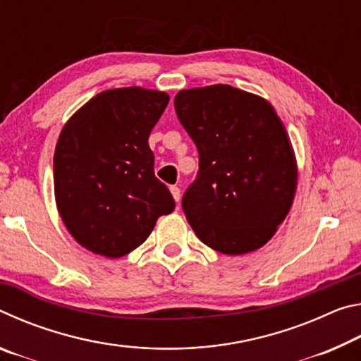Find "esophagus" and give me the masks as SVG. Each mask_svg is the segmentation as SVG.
<instances>
[{"instance_id": "esophagus-1", "label": "esophagus", "mask_w": 361, "mask_h": 361, "mask_svg": "<svg viewBox=\"0 0 361 361\" xmlns=\"http://www.w3.org/2000/svg\"><path fill=\"white\" fill-rule=\"evenodd\" d=\"M170 192H172L175 202H180L181 199V192H180V188L178 186H170Z\"/></svg>"}]
</instances>
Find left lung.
<instances>
[{
	"label": "left lung",
	"instance_id": "obj_1",
	"mask_svg": "<svg viewBox=\"0 0 361 361\" xmlns=\"http://www.w3.org/2000/svg\"><path fill=\"white\" fill-rule=\"evenodd\" d=\"M175 111L199 152L181 207L195 235L243 255L276 234L296 191L288 133L271 103L228 84L181 90Z\"/></svg>",
	"mask_w": 361,
	"mask_h": 361
}]
</instances>
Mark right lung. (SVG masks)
Wrapping results in <instances>:
<instances>
[{
  "instance_id": "right-lung-1",
  "label": "right lung",
  "mask_w": 361,
  "mask_h": 361,
  "mask_svg": "<svg viewBox=\"0 0 361 361\" xmlns=\"http://www.w3.org/2000/svg\"><path fill=\"white\" fill-rule=\"evenodd\" d=\"M169 95L142 87L95 95L66 122L54 154V189L66 229L84 248L121 258L175 209L154 175L149 133Z\"/></svg>"
}]
</instances>
